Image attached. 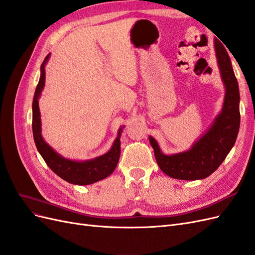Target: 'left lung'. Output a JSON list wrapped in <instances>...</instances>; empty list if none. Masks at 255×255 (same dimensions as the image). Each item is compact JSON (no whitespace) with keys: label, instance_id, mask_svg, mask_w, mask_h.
Masks as SVG:
<instances>
[{"label":"left lung","instance_id":"8db88e82","mask_svg":"<svg viewBox=\"0 0 255 255\" xmlns=\"http://www.w3.org/2000/svg\"><path fill=\"white\" fill-rule=\"evenodd\" d=\"M215 51L221 79L226 86V96L221 113L215 118L211 128L192 144L191 149L171 155L161 152L157 141L149 137L160 170L173 179H205L217 170L236 141L241 123L238 83L229 54L219 41H215Z\"/></svg>","mask_w":255,"mask_h":255}]
</instances>
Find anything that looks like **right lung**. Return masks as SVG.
Segmentation results:
<instances>
[{
  "mask_svg": "<svg viewBox=\"0 0 255 255\" xmlns=\"http://www.w3.org/2000/svg\"><path fill=\"white\" fill-rule=\"evenodd\" d=\"M50 54L45 56L43 63L40 68V79L35 90L34 100H33V135L35 144L37 146L38 152L44 159L45 163L50 167L53 172H55L61 179L67 181L68 183L75 185H89L94 184L98 181H101L105 177L111 175L117 167V164L120 157V136L122 127L118 130V136L113 143L112 149L105 153L104 155L96 157L94 159L76 161L67 159L60 156L57 152L54 151L51 146L43 140L41 136V119L39 112V99L41 91L44 87L45 82V64L48 63Z\"/></svg>",
  "mask_w": 255,
  "mask_h": 255,
  "instance_id": "right-lung-1",
  "label": "right lung"
}]
</instances>
